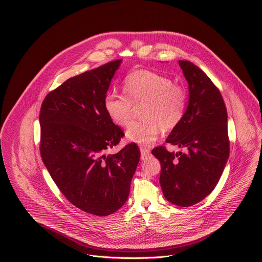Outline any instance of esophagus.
<instances>
[{"mask_svg": "<svg viewBox=\"0 0 262 262\" xmlns=\"http://www.w3.org/2000/svg\"><path fill=\"white\" fill-rule=\"evenodd\" d=\"M140 150H141V159L142 160H146L149 157V155H150V149L147 147H141Z\"/></svg>", "mask_w": 262, "mask_h": 262, "instance_id": "obj_1", "label": "esophagus"}]
</instances>
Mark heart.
<instances>
[{"label":"heart","instance_id":"obj_1","mask_svg":"<svg viewBox=\"0 0 262 262\" xmlns=\"http://www.w3.org/2000/svg\"><path fill=\"white\" fill-rule=\"evenodd\" d=\"M123 94L110 93L105 96L103 106L106 115L115 124L125 127L130 122L133 106L140 107L142 120L133 122L125 132L129 142L139 145H150L160 137L163 128L171 130L182 120L188 93L184 87L161 73L138 69L124 78Z\"/></svg>","mask_w":262,"mask_h":262}]
</instances>
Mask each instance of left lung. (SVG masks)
I'll return each instance as SVG.
<instances>
[{
	"label": "left lung",
	"instance_id": "obj_1",
	"mask_svg": "<svg viewBox=\"0 0 262 262\" xmlns=\"http://www.w3.org/2000/svg\"><path fill=\"white\" fill-rule=\"evenodd\" d=\"M189 84V102L181 122L166 142L184 148L169 152L164 146L152 155L161 163L160 183L165 198L181 207L192 206L215 188L229 158L227 110L211 80L195 64L179 60Z\"/></svg>",
	"mask_w": 262,
	"mask_h": 262
}]
</instances>
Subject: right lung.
<instances>
[{
    "label": "right lung",
    "instance_id": "add662e5",
    "mask_svg": "<svg viewBox=\"0 0 262 262\" xmlns=\"http://www.w3.org/2000/svg\"><path fill=\"white\" fill-rule=\"evenodd\" d=\"M121 62L68 79L47 95L39 114L40 155L53 180L70 203L100 216L126 202L140 161L135 143L105 156L124 136L103 106Z\"/></svg>",
    "mask_w": 262,
    "mask_h": 262
}]
</instances>
